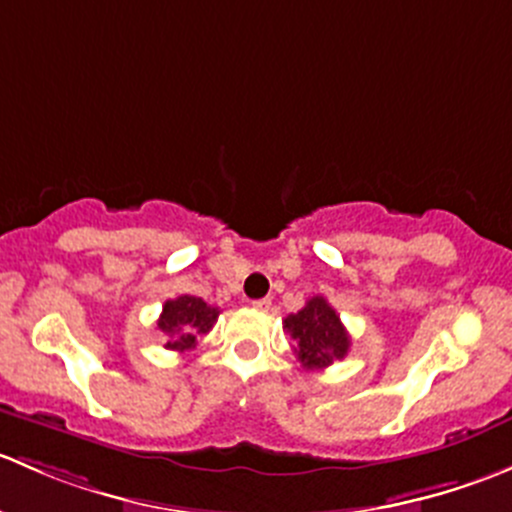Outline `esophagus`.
Segmentation results:
<instances>
[{
  "label": "esophagus",
  "mask_w": 512,
  "mask_h": 512,
  "mask_svg": "<svg viewBox=\"0 0 512 512\" xmlns=\"http://www.w3.org/2000/svg\"><path fill=\"white\" fill-rule=\"evenodd\" d=\"M272 307V299H255L252 302V309H257V312H270Z\"/></svg>",
  "instance_id": "1"
}]
</instances>
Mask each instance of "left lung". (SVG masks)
Masks as SVG:
<instances>
[{
	"label": "left lung",
	"mask_w": 512,
	"mask_h": 512,
	"mask_svg": "<svg viewBox=\"0 0 512 512\" xmlns=\"http://www.w3.org/2000/svg\"><path fill=\"white\" fill-rule=\"evenodd\" d=\"M285 329L297 342L294 354L307 371L327 369L334 361L344 359L352 344L342 319L324 297H312L297 314H289Z\"/></svg>",
	"instance_id": "8db88e82"
}]
</instances>
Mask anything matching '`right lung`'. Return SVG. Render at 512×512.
Listing matches in <instances>:
<instances>
[{
    "label": "right lung",
    "mask_w": 512,
    "mask_h": 512,
    "mask_svg": "<svg viewBox=\"0 0 512 512\" xmlns=\"http://www.w3.org/2000/svg\"><path fill=\"white\" fill-rule=\"evenodd\" d=\"M218 307H210L200 297L193 294H180L163 304V312L158 317V329L168 337L165 349L173 352H188L198 344L200 334H208L213 324L218 322Z\"/></svg>",
    "instance_id": "add662e5"
}]
</instances>
